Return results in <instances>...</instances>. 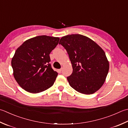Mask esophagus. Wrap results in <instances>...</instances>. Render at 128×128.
<instances>
[{
	"label": "esophagus",
	"mask_w": 128,
	"mask_h": 128,
	"mask_svg": "<svg viewBox=\"0 0 128 128\" xmlns=\"http://www.w3.org/2000/svg\"><path fill=\"white\" fill-rule=\"evenodd\" d=\"M62 70V69H58L57 72H58V73H61Z\"/></svg>",
	"instance_id": "esophagus-1"
}]
</instances>
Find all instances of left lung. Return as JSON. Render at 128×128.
I'll use <instances>...</instances> for the list:
<instances>
[{
	"label": "left lung",
	"instance_id": "obj_1",
	"mask_svg": "<svg viewBox=\"0 0 128 128\" xmlns=\"http://www.w3.org/2000/svg\"><path fill=\"white\" fill-rule=\"evenodd\" d=\"M59 44L66 49L72 64V72L67 77L70 86L84 94L98 90L109 69L103 50L91 39L80 34L62 36Z\"/></svg>",
	"mask_w": 128,
	"mask_h": 128
}]
</instances>
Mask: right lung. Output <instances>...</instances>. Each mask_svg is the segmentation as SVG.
Masks as SVG:
<instances>
[{
    "mask_svg": "<svg viewBox=\"0 0 128 128\" xmlns=\"http://www.w3.org/2000/svg\"><path fill=\"white\" fill-rule=\"evenodd\" d=\"M59 39L58 37L38 36L24 42L16 50L11 62L13 75L26 91L38 93L54 84L58 72L49 63V54Z\"/></svg>",
    "mask_w": 128,
    "mask_h": 128,
    "instance_id": "obj_1",
    "label": "right lung"
}]
</instances>
